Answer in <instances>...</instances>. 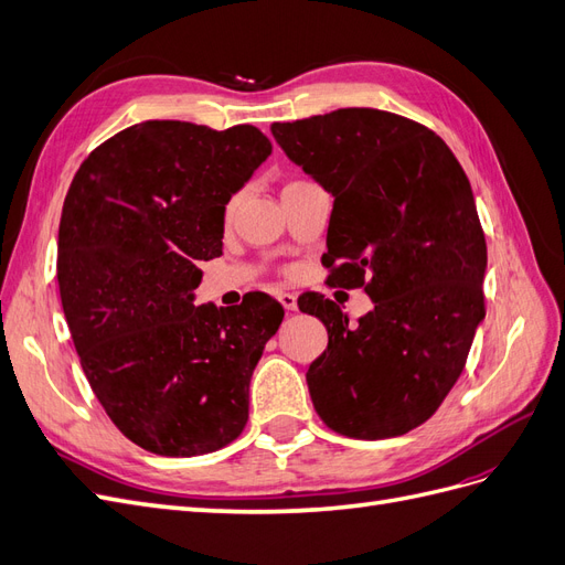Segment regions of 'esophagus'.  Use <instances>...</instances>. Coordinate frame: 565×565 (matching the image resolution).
I'll use <instances>...</instances> for the list:
<instances>
[{"instance_id": "esophagus-1", "label": "esophagus", "mask_w": 565, "mask_h": 565, "mask_svg": "<svg viewBox=\"0 0 565 565\" xmlns=\"http://www.w3.org/2000/svg\"><path fill=\"white\" fill-rule=\"evenodd\" d=\"M278 301L282 303L285 311H297V297L292 292H280Z\"/></svg>"}]
</instances>
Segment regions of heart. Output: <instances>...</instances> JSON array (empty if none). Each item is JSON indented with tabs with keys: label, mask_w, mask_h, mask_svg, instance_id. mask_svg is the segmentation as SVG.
<instances>
[{
	"label": "heart",
	"mask_w": 565,
	"mask_h": 565,
	"mask_svg": "<svg viewBox=\"0 0 565 565\" xmlns=\"http://www.w3.org/2000/svg\"><path fill=\"white\" fill-rule=\"evenodd\" d=\"M233 207H235V200H231V202H228V212H233Z\"/></svg>",
	"instance_id": "b5f03b06"
}]
</instances>
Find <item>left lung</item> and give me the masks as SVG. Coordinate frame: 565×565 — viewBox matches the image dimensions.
I'll use <instances>...</instances> for the list:
<instances>
[{"label": "left lung", "mask_w": 565, "mask_h": 565, "mask_svg": "<svg viewBox=\"0 0 565 565\" xmlns=\"http://www.w3.org/2000/svg\"><path fill=\"white\" fill-rule=\"evenodd\" d=\"M273 136L334 195L322 266L374 309L349 322L320 295L299 303L328 328L306 372L332 431L377 440L429 419L467 365L486 318V235L465 169L438 134L374 108H341Z\"/></svg>", "instance_id": "1"}]
</instances>
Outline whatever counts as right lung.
I'll return each mask as SVG.
<instances>
[{"label": "right lung", "instance_id": "add662e5", "mask_svg": "<svg viewBox=\"0 0 565 565\" xmlns=\"http://www.w3.org/2000/svg\"><path fill=\"white\" fill-rule=\"evenodd\" d=\"M270 156L252 125L148 119L89 152L58 226L63 313L113 424L162 457L226 448L249 417V380L282 306H193L198 262L221 254L231 195Z\"/></svg>", "mask_w": 565, "mask_h": 565}]
</instances>
